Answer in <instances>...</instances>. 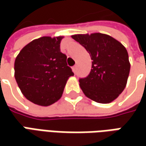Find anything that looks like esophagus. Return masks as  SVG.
I'll return each instance as SVG.
<instances>
[{"instance_id":"esophagus-1","label":"esophagus","mask_w":146,"mask_h":146,"mask_svg":"<svg viewBox=\"0 0 146 146\" xmlns=\"http://www.w3.org/2000/svg\"><path fill=\"white\" fill-rule=\"evenodd\" d=\"M72 70H73V72L76 74V66H74L73 67H72Z\"/></svg>"}]
</instances>
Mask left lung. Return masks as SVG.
Masks as SVG:
<instances>
[{
  "label": "left lung",
  "mask_w": 146,
  "mask_h": 146,
  "mask_svg": "<svg viewBox=\"0 0 146 146\" xmlns=\"http://www.w3.org/2000/svg\"><path fill=\"white\" fill-rule=\"evenodd\" d=\"M71 37L86 48L93 60L89 75L79 80L83 93L98 103L113 102L125 88L129 76L126 48L115 38L102 33Z\"/></svg>",
  "instance_id": "8db88e82"
}]
</instances>
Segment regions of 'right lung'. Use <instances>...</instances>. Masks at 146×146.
I'll return each mask as SVG.
<instances>
[{
    "label": "right lung",
    "mask_w": 146,
    "mask_h": 146,
    "mask_svg": "<svg viewBox=\"0 0 146 146\" xmlns=\"http://www.w3.org/2000/svg\"><path fill=\"white\" fill-rule=\"evenodd\" d=\"M63 36H43L22 48L14 62V77L23 96L42 106L61 98L69 77L74 73L60 51Z\"/></svg>",
    "instance_id": "right-lung-1"
}]
</instances>
